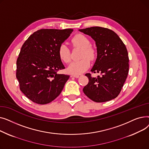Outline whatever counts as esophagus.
Segmentation results:
<instances>
[{
  "label": "esophagus",
  "mask_w": 149,
  "mask_h": 149,
  "mask_svg": "<svg viewBox=\"0 0 149 149\" xmlns=\"http://www.w3.org/2000/svg\"><path fill=\"white\" fill-rule=\"evenodd\" d=\"M81 75H72L71 77H75V78H79L80 77Z\"/></svg>",
  "instance_id": "obj_1"
}]
</instances>
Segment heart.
<instances>
[{
  "mask_svg": "<svg viewBox=\"0 0 149 149\" xmlns=\"http://www.w3.org/2000/svg\"><path fill=\"white\" fill-rule=\"evenodd\" d=\"M71 43L74 46L82 48L80 57L81 60L72 61L68 68L69 73L72 75H79L85 72L90 66V60H93L97 56L96 50L90 46L89 39L83 34L75 35L71 39ZM58 56L65 63L69 62L70 60V53L68 47L61 44L58 48Z\"/></svg>",
  "mask_w": 149,
  "mask_h": 149,
  "instance_id": "1",
  "label": "heart"
}]
</instances>
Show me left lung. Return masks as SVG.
Returning <instances> with one entry per match:
<instances>
[{
  "mask_svg": "<svg viewBox=\"0 0 149 149\" xmlns=\"http://www.w3.org/2000/svg\"><path fill=\"white\" fill-rule=\"evenodd\" d=\"M95 40L97 58L91 71L100 73L97 78L86 74L88 84L83 91L97 103L110 101L118 97L129 72V56L126 46L114 31L93 26L79 29Z\"/></svg>",
  "mask_w": 149,
  "mask_h": 149,
  "instance_id": "1",
  "label": "left lung"
}]
</instances>
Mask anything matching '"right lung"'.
<instances>
[{"mask_svg":"<svg viewBox=\"0 0 149 149\" xmlns=\"http://www.w3.org/2000/svg\"><path fill=\"white\" fill-rule=\"evenodd\" d=\"M72 31L41 29L22 45L16 62V77L20 91L34 103L51 102L60 94L69 79V75L57 73L65 69L58 51Z\"/></svg>","mask_w":149,"mask_h":149,"instance_id":"1","label":"right lung"}]
</instances>
